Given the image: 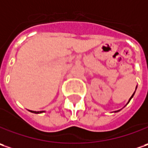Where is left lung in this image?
<instances>
[{"label":"left lung","instance_id":"left-lung-1","mask_svg":"<svg viewBox=\"0 0 148 148\" xmlns=\"http://www.w3.org/2000/svg\"><path fill=\"white\" fill-rule=\"evenodd\" d=\"M136 88H137V87H136ZM134 93H135V92H134ZM134 93H133V94H132V97L130 98V99H129V101H130V100H131V99H132V97H133V95H134ZM129 101H128V102H129ZM116 112H117V111H116Z\"/></svg>","mask_w":148,"mask_h":148}]
</instances>
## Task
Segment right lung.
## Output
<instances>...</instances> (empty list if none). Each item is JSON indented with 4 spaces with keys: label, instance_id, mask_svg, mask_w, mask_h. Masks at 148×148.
Returning <instances> with one entry per match:
<instances>
[{
    "label": "right lung",
    "instance_id": "right-lung-1",
    "mask_svg": "<svg viewBox=\"0 0 148 148\" xmlns=\"http://www.w3.org/2000/svg\"><path fill=\"white\" fill-rule=\"evenodd\" d=\"M30 112H35V113H40V112H43V111H40V112H36V111H30Z\"/></svg>",
    "mask_w": 148,
    "mask_h": 148
}]
</instances>
